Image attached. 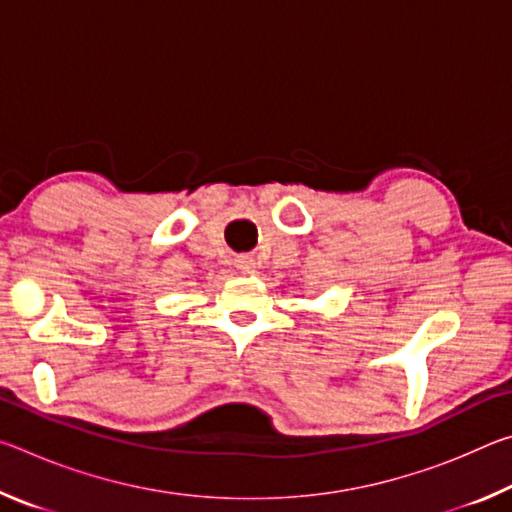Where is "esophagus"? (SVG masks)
<instances>
[{
	"instance_id": "34e87169",
	"label": "esophagus",
	"mask_w": 512,
	"mask_h": 512,
	"mask_svg": "<svg viewBox=\"0 0 512 512\" xmlns=\"http://www.w3.org/2000/svg\"><path fill=\"white\" fill-rule=\"evenodd\" d=\"M241 268H244V271H253V268H255V264H253V259H241V264H239Z\"/></svg>"
}]
</instances>
